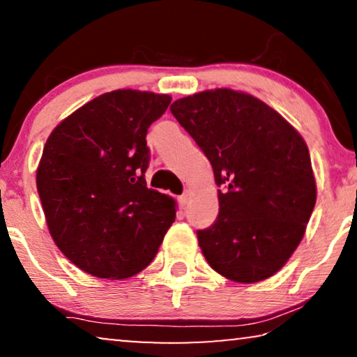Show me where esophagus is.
<instances>
[{"mask_svg":"<svg viewBox=\"0 0 357 357\" xmlns=\"http://www.w3.org/2000/svg\"><path fill=\"white\" fill-rule=\"evenodd\" d=\"M178 200H179V204L183 205V207H185V205H188L189 200H190V194L188 192V190H185V192H184L183 195H179Z\"/></svg>","mask_w":357,"mask_h":357,"instance_id":"34e87169","label":"esophagus"}]
</instances>
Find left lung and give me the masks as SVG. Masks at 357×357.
<instances>
[{"label": "left lung", "instance_id": "obj_1", "mask_svg": "<svg viewBox=\"0 0 357 357\" xmlns=\"http://www.w3.org/2000/svg\"><path fill=\"white\" fill-rule=\"evenodd\" d=\"M169 109L220 188L217 220L197 231L210 267L238 283L272 277L299 245L317 199L304 139L268 105L231 89L179 98Z\"/></svg>", "mask_w": 357, "mask_h": 357}]
</instances>
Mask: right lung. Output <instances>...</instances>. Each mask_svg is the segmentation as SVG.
Returning a JSON list of instances; mask_svg holds the SVG:
<instances>
[{
  "mask_svg": "<svg viewBox=\"0 0 357 357\" xmlns=\"http://www.w3.org/2000/svg\"><path fill=\"white\" fill-rule=\"evenodd\" d=\"M169 102L163 93L113 90L76 109L45 144L37 189L50 234L93 277L139 273L176 218V202L145 183V135Z\"/></svg>",
  "mask_w": 357,
  "mask_h": 357,
  "instance_id": "obj_1",
  "label": "right lung"
}]
</instances>
